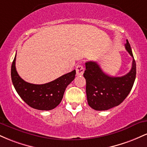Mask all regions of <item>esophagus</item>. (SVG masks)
I'll return each mask as SVG.
<instances>
[{"label": "esophagus", "instance_id": "34e87169", "mask_svg": "<svg viewBox=\"0 0 147 147\" xmlns=\"http://www.w3.org/2000/svg\"><path fill=\"white\" fill-rule=\"evenodd\" d=\"M76 72H77V75H83L84 72V68L83 67V65H78L76 68Z\"/></svg>", "mask_w": 147, "mask_h": 147}]
</instances>
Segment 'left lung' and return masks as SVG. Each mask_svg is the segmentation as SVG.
I'll list each match as a JSON object with an SVG mask.
<instances>
[{"label": "left lung", "instance_id": "left-lung-1", "mask_svg": "<svg viewBox=\"0 0 147 147\" xmlns=\"http://www.w3.org/2000/svg\"><path fill=\"white\" fill-rule=\"evenodd\" d=\"M125 48L133 57L132 67L122 77H110L102 71L97 62L86 63L84 77L86 82L88 104L96 111H106L117 106L127 97L136 77V63L128 40Z\"/></svg>", "mask_w": 147, "mask_h": 147}]
</instances>
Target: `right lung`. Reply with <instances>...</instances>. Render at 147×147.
Returning a JSON list of instances; mask_svg holds the SVG:
<instances>
[{
    "mask_svg": "<svg viewBox=\"0 0 147 147\" xmlns=\"http://www.w3.org/2000/svg\"><path fill=\"white\" fill-rule=\"evenodd\" d=\"M75 74L74 70L49 83L33 84L26 82L18 75L16 56L11 68V81L18 95L30 107L41 111L52 110L60 104L65 88L74 80Z\"/></svg>",
    "mask_w": 147,
    "mask_h": 147,
    "instance_id": "right-lung-1",
    "label": "right lung"
}]
</instances>
